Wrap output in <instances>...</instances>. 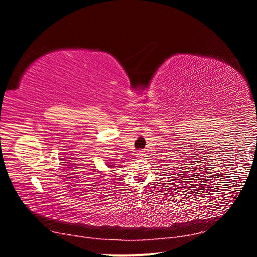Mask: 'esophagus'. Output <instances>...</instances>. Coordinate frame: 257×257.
<instances>
[{"label":"esophagus","instance_id":"obj_1","mask_svg":"<svg viewBox=\"0 0 257 257\" xmlns=\"http://www.w3.org/2000/svg\"><path fill=\"white\" fill-rule=\"evenodd\" d=\"M144 155H145V154H144V151H139V152L137 153V157H138V158H144Z\"/></svg>","mask_w":257,"mask_h":257}]
</instances>
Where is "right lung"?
I'll return each instance as SVG.
<instances>
[{
    "mask_svg": "<svg viewBox=\"0 0 257 257\" xmlns=\"http://www.w3.org/2000/svg\"><path fill=\"white\" fill-rule=\"evenodd\" d=\"M109 166H111V165H109Z\"/></svg>",
    "mask_w": 257,
    "mask_h": 257,
    "instance_id": "obj_1",
    "label": "right lung"
}]
</instances>
